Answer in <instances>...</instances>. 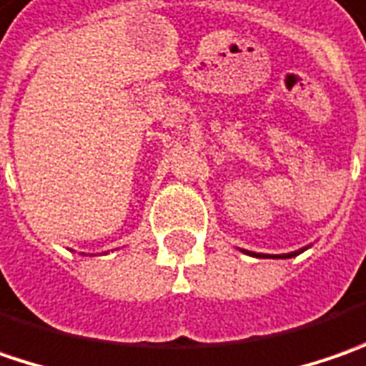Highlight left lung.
Returning <instances> with one entry per match:
<instances>
[{
	"mask_svg": "<svg viewBox=\"0 0 366 366\" xmlns=\"http://www.w3.org/2000/svg\"><path fill=\"white\" fill-rule=\"evenodd\" d=\"M303 252V249H301ZM301 252H293V254H285V256H278V258H293V256H297V254H301Z\"/></svg>",
	"mask_w": 366,
	"mask_h": 366,
	"instance_id": "obj_1",
	"label": "left lung"
}]
</instances>
